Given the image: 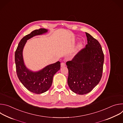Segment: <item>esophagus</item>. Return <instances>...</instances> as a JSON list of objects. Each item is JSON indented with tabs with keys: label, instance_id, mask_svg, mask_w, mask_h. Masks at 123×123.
I'll return each instance as SVG.
<instances>
[{
	"label": "esophagus",
	"instance_id": "obj_1",
	"mask_svg": "<svg viewBox=\"0 0 123 123\" xmlns=\"http://www.w3.org/2000/svg\"><path fill=\"white\" fill-rule=\"evenodd\" d=\"M65 66H66L65 63H61V68L64 67H65Z\"/></svg>",
	"mask_w": 123,
	"mask_h": 123
}]
</instances>
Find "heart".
Instances as JSON below:
<instances>
[{"mask_svg": "<svg viewBox=\"0 0 123 123\" xmlns=\"http://www.w3.org/2000/svg\"><path fill=\"white\" fill-rule=\"evenodd\" d=\"M82 45V43H79V46H81Z\"/></svg>", "mask_w": 123, "mask_h": 123, "instance_id": "heart-1", "label": "heart"}]
</instances>
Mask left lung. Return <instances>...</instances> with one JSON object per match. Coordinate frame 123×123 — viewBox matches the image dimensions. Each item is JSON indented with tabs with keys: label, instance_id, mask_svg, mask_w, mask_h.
I'll list each match as a JSON object with an SVG mask.
<instances>
[{
	"label": "left lung",
	"instance_id": "8db88e82",
	"mask_svg": "<svg viewBox=\"0 0 123 123\" xmlns=\"http://www.w3.org/2000/svg\"><path fill=\"white\" fill-rule=\"evenodd\" d=\"M87 44L66 63L68 70V84L74 92L83 95L91 92L102 75L104 55L99 42L86 32Z\"/></svg>",
	"mask_w": 123,
	"mask_h": 123
}]
</instances>
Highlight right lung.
I'll return each instance as SVG.
<instances>
[{
	"instance_id": "right-lung-1",
	"label": "right lung",
	"mask_w": 123,
	"mask_h": 123,
	"mask_svg": "<svg viewBox=\"0 0 123 123\" xmlns=\"http://www.w3.org/2000/svg\"><path fill=\"white\" fill-rule=\"evenodd\" d=\"M48 30L40 29L32 31L25 36L20 41L15 52V63L18 79L29 91L36 94L47 92L51 86L55 74L60 69V62L51 64L38 71H32L25 64L23 51L28 40L33 37L45 34Z\"/></svg>"
}]
</instances>
